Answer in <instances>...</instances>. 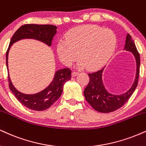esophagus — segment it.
Wrapping results in <instances>:
<instances>
[{
    "instance_id": "esophagus-1",
    "label": "esophagus",
    "mask_w": 146,
    "mask_h": 146,
    "mask_svg": "<svg viewBox=\"0 0 146 146\" xmlns=\"http://www.w3.org/2000/svg\"><path fill=\"white\" fill-rule=\"evenodd\" d=\"M78 74H79L78 72H76V71H73V72H72V73H71L72 76H73V77H75V76H77V75H78Z\"/></svg>"
}]
</instances>
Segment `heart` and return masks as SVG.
Instances as JSON below:
<instances>
[{"label":"heart","mask_w":146,"mask_h":146,"mask_svg":"<svg viewBox=\"0 0 146 146\" xmlns=\"http://www.w3.org/2000/svg\"><path fill=\"white\" fill-rule=\"evenodd\" d=\"M66 40L58 42L56 51L63 64L71 66L82 59L79 67L88 66L95 69L103 66L113 55L117 45L116 35L113 31L96 25L74 28L66 35Z\"/></svg>","instance_id":"b5f03b06"}]
</instances>
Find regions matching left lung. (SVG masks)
<instances>
[{
	"mask_svg": "<svg viewBox=\"0 0 146 146\" xmlns=\"http://www.w3.org/2000/svg\"><path fill=\"white\" fill-rule=\"evenodd\" d=\"M124 50L132 53L135 59L136 73L133 85L129 90L122 94H112L107 90L103 82V73L105 67L94 73H89L90 81L84 91V94L88 103L96 111L101 113H110L118 110L128 101L137 86L139 75L140 56L135 42L129 33L126 35Z\"/></svg>",
	"mask_w": 146,
	"mask_h": 146,
	"instance_id": "8db88e82",
	"label": "left lung"
}]
</instances>
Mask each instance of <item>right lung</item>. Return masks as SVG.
<instances>
[{
    "label": "right lung",
    "instance_id": "right-lung-1",
    "mask_svg": "<svg viewBox=\"0 0 146 146\" xmlns=\"http://www.w3.org/2000/svg\"><path fill=\"white\" fill-rule=\"evenodd\" d=\"M57 27L54 25L25 24L17 30L12 36L6 54V64L8 70L9 88L16 99L24 106L35 111H44L50 108L62 94L64 84L71 80V72L68 68H62L54 73L53 80L44 90L36 94H24L17 90L12 84L8 68V56L9 50L15 42L25 38L37 40L50 47Z\"/></svg>",
    "mask_w": 146,
    "mask_h": 146
}]
</instances>
